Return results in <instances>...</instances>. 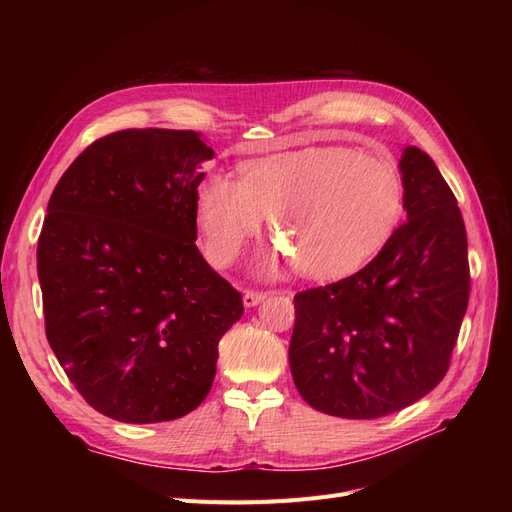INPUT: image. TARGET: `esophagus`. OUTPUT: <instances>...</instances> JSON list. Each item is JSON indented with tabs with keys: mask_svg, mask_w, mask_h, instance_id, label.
<instances>
[{
	"mask_svg": "<svg viewBox=\"0 0 512 512\" xmlns=\"http://www.w3.org/2000/svg\"><path fill=\"white\" fill-rule=\"evenodd\" d=\"M267 297V292L265 290H254V288H247L245 292H243V303H245V307H254V305H258L262 299Z\"/></svg>",
	"mask_w": 512,
	"mask_h": 512,
	"instance_id": "1",
	"label": "esophagus"
}]
</instances>
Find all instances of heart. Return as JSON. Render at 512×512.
<instances>
[{
	"instance_id": "1",
	"label": "heart",
	"mask_w": 512,
	"mask_h": 512,
	"mask_svg": "<svg viewBox=\"0 0 512 512\" xmlns=\"http://www.w3.org/2000/svg\"><path fill=\"white\" fill-rule=\"evenodd\" d=\"M401 200L404 185L389 160L348 147H312L245 164L239 183L209 177L198 190L196 215L215 265L235 260L269 218L273 239L294 267L335 280L378 252Z\"/></svg>"
}]
</instances>
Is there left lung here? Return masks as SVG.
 Wrapping results in <instances>:
<instances>
[{
	"label": "left lung",
	"mask_w": 512,
	"mask_h": 512,
	"mask_svg": "<svg viewBox=\"0 0 512 512\" xmlns=\"http://www.w3.org/2000/svg\"><path fill=\"white\" fill-rule=\"evenodd\" d=\"M399 168L408 222L361 271L294 294L290 371L324 414H393L451 365L470 299L466 224L425 151L406 147Z\"/></svg>",
	"instance_id": "1"
}]
</instances>
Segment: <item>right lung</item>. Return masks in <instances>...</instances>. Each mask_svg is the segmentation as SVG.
<instances>
[{"instance_id":"add662e5","label":"right lung","mask_w":512,"mask_h":512,"mask_svg":"<svg viewBox=\"0 0 512 512\" xmlns=\"http://www.w3.org/2000/svg\"><path fill=\"white\" fill-rule=\"evenodd\" d=\"M213 158L194 130H121L61 175L38 237L46 339L74 389L121 423L203 404L241 292L196 247V196Z\"/></svg>"}]
</instances>
